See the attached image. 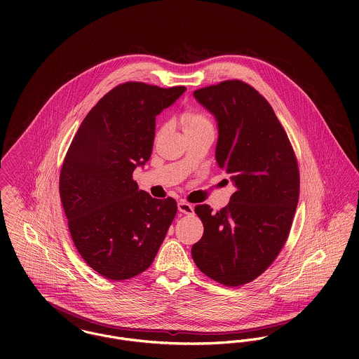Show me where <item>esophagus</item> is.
Segmentation results:
<instances>
[{
    "mask_svg": "<svg viewBox=\"0 0 359 359\" xmlns=\"http://www.w3.org/2000/svg\"><path fill=\"white\" fill-rule=\"evenodd\" d=\"M178 211L182 212V214L191 215V214H194V205L188 203V202H180L178 203Z\"/></svg>",
    "mask_w": 359,
    "mask_h": 359,
    "instance_id": "esophagus-1",
    "label": "esophagus"
}]
</instances>
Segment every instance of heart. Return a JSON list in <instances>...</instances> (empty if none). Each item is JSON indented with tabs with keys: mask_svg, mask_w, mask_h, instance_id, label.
Listing matches in <instances>:
<instances>
[{
	"mask_svg": "<svg viewBox=\"0 0 359 359\" xmlns=\"http://www.w3.org/2000/svg\"><path fill=\"white\" fill-rule=\"evenodd\" d=\"M181 120H182L185 134L212 130V123L210 121V118L205 116V113H202L196 109H187L182 113Z\"/></svg>",
	"mask_w": 359,
	"mask_h": 359,
	"instance_id": "heart-1",
	"label": "heart"
}]
</instances>
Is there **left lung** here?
Listing matches in <instances>:
<instances>
[{"label": "left lung", "instance_id": "obj_1", "mask_svg": "<svg viewBox=\"0 0 359 359\" xmlns=\"http://www.w3.org/2000/svg\"><path fill=\"white\" fill-rule=\"evenodd\" d=\"M194 97L218 123L215 160L235 192L217 212L195 207L205 232L192 258L208 278L236 287L258 278L285 246L299 203V164L273 109L248 83L221 81Z\"/></svg>", "mask_w": 359, "mask_h": 359}]
</instances>
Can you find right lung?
<instances>
[{
  "instance_id": "1",
  "label": "right lung",
  "mask_w": 359,
  "mask_h": 359,
  "mask_svg": "<svg viewBox=\"0 0 359 359\" xmlns=\"http://www.w3.org/2000/svg\"><path fill=\"white\" fill-rule=\"evenodd\" d=\"M185 90L118 84L90 110L65 156L59 194L73 243L106 279L148 269L177 214L172 198L140 191L133 172L152 154L156 116Z\"/></svg>"
}]
</instances>
